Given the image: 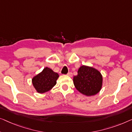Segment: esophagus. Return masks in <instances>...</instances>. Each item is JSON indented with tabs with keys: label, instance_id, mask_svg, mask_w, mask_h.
I'll return each mask as SVG.
<instances>
[{
	"label": "esophagus",
	"instance_id": "34e87169",
	"mask_svg": "<svg viewBox=\"0 0 132 132\" xmlns=\"http://www.w3.org/2000/svg\"><path fill=\"white\" fill-rule=\"evenodd\" d=\"M67 75H68V76H69V77H72V72H68Z\"/></svg>",
	"mask_w": 132,
	"mask_h": 132
}]
</instances>
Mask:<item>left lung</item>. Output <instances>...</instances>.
<instances>
[{
  "mask_svg": "<svg viewBox=\"0 0 132 132\" xmlns=\"http://www.w3.org/2000/svg\"><path fill=\"white\" fill-rule=\"evenodd\" d=\"M73 84L77 90L87 96L95 95L101 90L102 75L95 68L81 66L78 70V75L74 76Z\"/></svg>",
  "mask_w": 132,
  "mask_h": 132,
  "instance_id": "8db88e82",
  "label": "left lung"
}]
</instances>
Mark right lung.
Here are the masks:
<instances>
[{"label": "right lung", "instance_id": "add662e5", "mask_svg": "<svg viewBox=\"0 0 132 132\" xmlns=\"http://www.w3.org/2000/svg\"><path fill=\"white\" fill-rule=\"evenodd\" d=\"M59 74L46 67L43 70L32 78V84L39 93H44L51 90L56 84Z\"/></svg>", "mask_w": 132, "mask_h": 132}]
</instances>
